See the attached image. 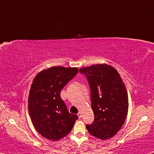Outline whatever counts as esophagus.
<instances>
[{"label": "esophagus", "instance_id": "1", "mask_svg": "<svg viewBox=\"0 0 154 154\" xmlns=\"http://www.w3.org/2000/svg\"><path fill=\"white\" fill-rule=\"evenodd\" d=\"M77 116H78V117H79V118H81L82 117V113H81V112H79V113H77Z\"/></svg>", "mask_w": 154, "mask_h": 154}]
</instances>
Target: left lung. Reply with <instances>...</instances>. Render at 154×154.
<instances>
[{
	"label": "left lung",
	"instance_id": "obj_1",
	"mask_svg": "<svg viewBox=\"0 0 154 154\" xmlns=\"http://www.w3.org/2000/svg\"><path fill=\"white\" fill-rule=\"evenodd\" d=\"M91 88L93 122L87 125L91 136L109 139L118 133L127 116L128 100L125 84L119 73L107 64H95L79 69Z\"/></svg>",
	"mask_w": 154,
	"mask_h": 154
}]
</instances>
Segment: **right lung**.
I'll list each match as a JSON object with an SVG mask.
<instances>
[{"instance_id": "1", "label": "right lung", "mask_w": 154, "mask_h": 154, "mask_svg": "<svg viewBox=\"0 0 154 154\" xmlns=\"http://www.w3.org/2000/svg\"><path fill=\"white\" fill-rule=\"evenodd\" d=\"M77 68L54 66L38 72L28 97V111L35 129L43 137L59 140L69 134L78 119L68 112L60 93L77 74Z\"/></svg>"}]
</instances>
